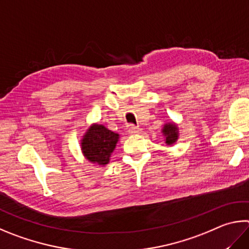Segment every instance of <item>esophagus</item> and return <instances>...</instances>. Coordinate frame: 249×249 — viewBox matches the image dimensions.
<instances>
[{
	"instance_id": "esophagus-1",
	"label": "esophagus",
	"mask_w": 249,
	"mask_h": 249,
	"mask_svg": "<svg viewBox=\"0 0 249 249\" xmlns=\"http://www.w3.org/2000/svg\"><path fill=\"white\" fill-rule=\"evenodd\" d=\"M140 129L138 126H135V125H132L130 126V127L128 128V133L129 134H132V135H134V134H139L140 133Z\"/></svg>"
}]
</instances>
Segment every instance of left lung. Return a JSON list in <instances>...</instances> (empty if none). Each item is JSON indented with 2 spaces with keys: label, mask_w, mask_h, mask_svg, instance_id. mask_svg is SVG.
Listing matches in <instances>:
<instances>
[{
  "label": "left lung",
  "mask_w": 249,
  "mask_h": 249,
  "mask_svg": "<svg viewBox=\"0 0 249 249\" xmlns=\"http://www.w3.org/2000/svg\"><path fill=\"white\" fill-rule=\"evenodd\" d=\"M162 132H163L164 136H165V142L168 144H172L176 142V139H178V127H176V125L173 123H169V124H165L163 129H162Z\"/></svg>",
  "instance_id": "1"
}]
</instances>
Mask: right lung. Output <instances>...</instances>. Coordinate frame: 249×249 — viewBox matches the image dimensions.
Returning <instances> with one entry per match:
<instances>
[{
  "instance_id": "1",
  "label": "right lung",
  "mask_w": 249,
  "mask_h": 249,
  "mask_svg": "<svg viewBox=\"0 0 249 249\" xmlns=\"http://www.w3.org/2000/svg\"><path fill=\"white\" fill-rule=\"evenodd\" d=\"M117 139L119 134L106 128L103 125H92L83 138L81 150L89 161L105 165L110 160Z\"/></svg>"
}]
</instances>
